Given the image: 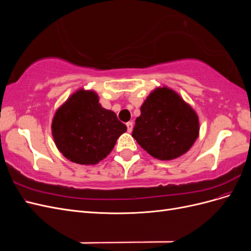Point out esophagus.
<instances>
[{
    "mask_svg": "<svg viewBox=\"0 0 251 251\" xmlns=\"http://www.w3.org/2000/svg\"><path fill=\"white\" fill-rule=\"evenodd\" d=\"M126 127H127V132L131 133L133 131V121H128L126 124Z\"/></svg>",
    "mask_w": 251,
    "mask_h": 251,
    "instance_id": "obj_1",
    "label": "esophagus"
}]
</instances>
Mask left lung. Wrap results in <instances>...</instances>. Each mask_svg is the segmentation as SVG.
Listing matches in <instances>:
<instances>
[{
    "instance_id": "8db88e82",
    "label": "left lung",
    "mask_w": 251,
    "mask_h": 251,
    "mask_svg": "<svg viewBox=\"0 0 251 251\" xmlns=\"http://www.w3.org/2000/svg\"><path fill=\"white\" fill-rule=\"evenodd\" d=\"M140 112L132 136L159 160H172L185 154L198 138V115L168 87L154 90L142 103Z\"/></svg>"
}]
</instances>
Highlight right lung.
Returning <instances> with one entry per match:
<instances>
[{"label":"right lung","mask_w":251,"mask_h":251,"mask_svg":"<svg viewBox=\"0 0 251 251\" xmlns=\"http://www.w3.org/2000/svg\"><path fill=\"white\" fill-rule=\"evenodd\" d=\"M51 130L58 151L67 159L90 165L111 153L126 126L113 111L101 107L94 91L79 89L57 109Z\"/></svg>","instance_id":"obj_1"}]
</instances>
